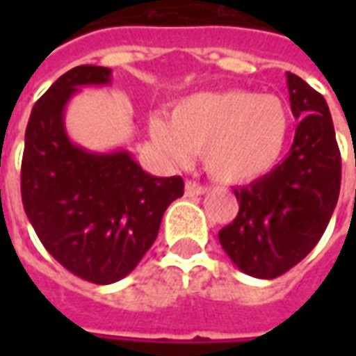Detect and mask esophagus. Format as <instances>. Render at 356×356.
Segmentation results:
<instances>
[{
	"instance_id": "34e87169",
	"label": "esophagus",
	"mask_w": 356,
	"mask_h": 356,
	"mask_svg": "<svg viewBox=\"0 0 356 356\" xmlns=\"http://www.w3.org/2000/svg\"><path fill=\"white\" fill-rule=\"evenodd\" d=\"M209 192V188L207 186H203V184L195 183V181H186V184H184V194L188 195V197H194V195H203Z\"/></svg>"
}]
</instances>
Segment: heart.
<instances>
[{
    "label": "heart",
    "mask_w": 356,
    "mask_h": 356,
    "mask_svg": "<svg viewBox=\"0 0 356 356\" xmlns=\"http://www.w3.org/2000/svg\"><path fill=\"white\" fill-rule=\"evenodd\" d=\"M292 111L279 96L229 90L195 94L170 120L151 116L153 144L173 164L201 151L205 170L227 184L253 183L279 164L292 134Z\"/></svg>",
    "instance_id": "obj_1"
}]
</instances>
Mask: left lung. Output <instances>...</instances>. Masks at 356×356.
Masks as SVG:
<instances>
[{
  "label": "left lung",
  "instance_id": "1",
  "mask_svg": "<svg viewBox=\"0 0 356 356\" xmlns=\"http://www.w3.org/2000/svg\"><path fill=\"white\" fill-rule=\"evenodd\" d=\"M293 118L301 120L286 159L268 175L234 190L240 211L218 238L238 270L275 279L303 260L331 220L342 161L329 105L301 77L286 72Z\"/></svg>",
  "mask_w": 356,
  "mask_h": 356
}]
</instances>
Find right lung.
I'll return each instance as SVG.
<instances>
[{"mask_svg":"<svg viewBox=\"0 0 356 356\" xmlns=\"http://www.w3.org/2000/svg\"><path fill=\"white\" fill-rule=\"evenodd\" d=\"M113 70L77 66L35 103L25 129L22 201L47 253L74 275L111 284L138 266L181 177H153L127 149L90 151L70 138L64 113L83 86L111 85Z\"/></svg>","mask_w":356,"mask_h":356,"instance_id":"right-lung-1","label":"right lung"}]
</instances>
